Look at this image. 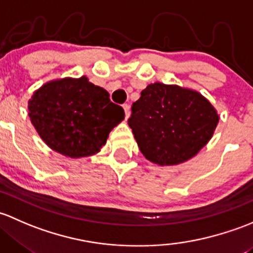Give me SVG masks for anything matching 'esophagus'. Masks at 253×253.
<instances>
[{
    "mask_svg": "<svg viewBox=\"0 0 253 253\" xmlns=\"http://www.w3.org/2000/svg\"><path fill=\"white\" fill-rule=\"evenodd\" d=\"M123 108H124V112H126V119H127L130 117V113H131V111H130V106L124 105Z\"/></svg>",
    "mask_w": 253,
    "mask_h": 253,
    "instance_id": "obj_1",
    "label": "esophagus"
}]
</instances>
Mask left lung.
<instances>
[{"label":"left lung","mask_w":253,"mask_h":253,"mask_svg":"<svg viewBox=\"0 0 253 253\" xmlns=\"http://www.w3.org/2000/svg\"><path fill=\"white\" fill-rule=\"evenodd\" d=\"M218 122L217 109L199 91L153 83L132 103L127 124L146 160L176 166L208 144Z\"/></svg>","instance_id":"left-lung-1"}]
</instances>
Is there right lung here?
<instances>
[{
  "instance_id": "1",
  "label": "right lung",
  "mask_w": 253,
  "mask_h": 253,
  "mask_svg": "<svg viewBox=\"0 0 253 253\" xmlns=\"http://www.w3.org/2000/svg\"><path fill=\"white\" fill-rule=\"evenodd\" d=\"M30 121L49 148L70 158L96 155L124 109L109 100L103 87L86 77L51 80L35 91L28 102Z\"/></svg>"
}]
</instances>
